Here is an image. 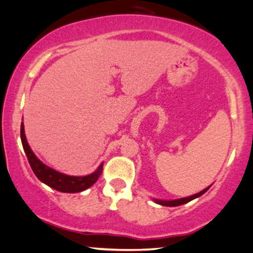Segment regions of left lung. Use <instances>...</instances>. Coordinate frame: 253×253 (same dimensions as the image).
Returning <instances> with one entry per match:
<instances>
[{
  "label": "left lung",
  "instance_id": "1",
  "mask_svg": "<svg viewBox=\"0 0 253 253\" xmlns=\"http://www.w3.org/2000/svg\"><path fill=\"white\" fill-rule=\"evenodd\" d=\"M211 187V186H210ZM210 187L206 188V189L202 190L201 193H198L196 195H193V196H189V197H184V198H180V199H175V201H161V199H155V202L157 203V204H161L164 206H179V205H182V204H186V203L193 201V199L197 198L199 196H202L203 194H205L206 191L210 189Z\"/></svg>",
  "mask_w": 253,
  "mask_h": 253
}]
</instances>
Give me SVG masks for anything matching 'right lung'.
<instances>
[{
  "instance_id": "1",
  "label": "right lung",
  "mask_w": 253,
  "mask_h": 253,
  "mask_svg": "<svg viewBox=\"0 0 253 253\" xmlns=\"http://www.w3.org/2000/svg\"><path fill=\"white\" fill-rule=\"evenodd\" d=\"M20 138L21 143H23L24 151L25 154H26L28 163H30L31 165V169H33V172L35 175H37L38 179L47 184V186L60 191V193L73 194L86 190L89 187H91L92 184L98 180L99 175H101L103 170V165L99 166L96 172L86 176H70L66 175V174L57 172V170L50 169V167H48L47 165H44L43 163L39 161L37 156H35L33 154V151L31 150L30 145L27 143L26 136H25L24 124H21L20 126Z\"/></svg>"
}]
</instances>
